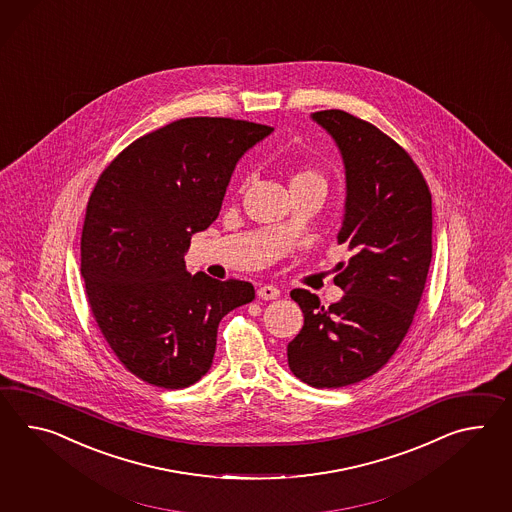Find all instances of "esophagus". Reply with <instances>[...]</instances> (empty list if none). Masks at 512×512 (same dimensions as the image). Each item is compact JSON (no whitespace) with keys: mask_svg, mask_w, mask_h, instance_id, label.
Segmentation results:
<instances>
[{"mask_svg":"<svg viewBox=\"0 0 512 512\" xmlns=\"http://www.w3.org/2000/svg\"><path fill=\"white\" fill-rule=\"evenodd\" d=\"M257 296L261 300H277L281 296V290L277 287H272V285H264V287H259V290H257Z\"/></svg>","mask_w":512,"mask_h":512,"instance_id":"34e87169","label":"esophagus"}]
</instances>
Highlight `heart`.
I'll list each match as a JSON object with an SVG mask.
<instances>
[{
    "label": "heart",
    "mask_w": 512,
    "mask_h": 512,
    "mask_svg": "<svg viewBox=\"0 0 512 512\" xmlns=\"http://www.w3.org/2000/svg\"><path fill=\"white\" fill-rule=\"evenodd\" d=\"M298 177H318V179H322L320 175L314 174V172H301V174L296 175L294 179H298Z\"/></svg>",
    "instance_id": "heart-1"
}]
</instances>
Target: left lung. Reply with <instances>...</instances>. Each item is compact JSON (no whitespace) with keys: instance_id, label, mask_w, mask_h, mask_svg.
<instances>
[{"instance_id":"obj_1","label":"left lung","mask_w":512,"mask_h":512,"mask_svg":"<svg viewBox=\"0 0 512 512\" xmlns=\"http://www.w3.org/2000/svg\"><path fill=\"white\" fill-rule=\"evenodd\" d=\"M337 142L346 168V207L335 285L324 307L294 288L305 322L288 342L292 374L314 388H340L379 372L407 335L433 257L431 192L411 155L370 122L331 109L311 114Z\"/></svg>"}]
</instances>
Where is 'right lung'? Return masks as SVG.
I'll return each mask as SVG.
<instances>
[{
  "mask_svg": "<svg viewBox=\"0 0 512 512\" xmlns=\"http://www.w3.org/2000/svg\"><path fill=\"white\" fill-rule=\"evenodd\" d=\"M272 131L181 118L129 144L90 194L81 235L88 305L118 361L153 387L200 381L220 320L255 298L248 281L188 274L185 253L218 218L238 159Z\"/></svg>",
  "mask_w": 512,
  "mask_h": 512,
  "instance_id": "add662e5",
  "label": "right lung"
}]
</instances>
